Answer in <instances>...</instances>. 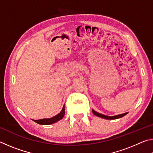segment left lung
<instances>
[{"label": "left lung", "mask_w": 153, "mask_h": 153, "mask_svg": "<svg viewBox=\"0 0 153 153\" xmlns=\"http://www.w3.org/2000/svg\"><path fill=\"white\" fill-rule=\"evenodd\" d=\"M92 112L94 113V115L98 116V117H102L103 119H106V120H116V119H119V118H121L123 117V116H125L126 115L128 114V113H123V114H120V115H115V116H107V115H102V114H100V113H98L97 112H96L95 111L92 110Z\"/></svg>", "instance_id": "8db88e82"}]
</instances>
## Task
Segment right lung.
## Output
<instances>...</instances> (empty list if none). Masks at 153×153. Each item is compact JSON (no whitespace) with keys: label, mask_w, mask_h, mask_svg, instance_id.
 Listing matches in <instances>:
<instances>
[{"label":"right lung","mask_w":153,"mask_h":153,"mask_svg":"<svg viewBox=\"0 0 153 153\" xmlns=\"http://www.w3.org/2000/svg\"><path fill=\"white\" fill-rule=\"evenodd\" d=\"M65 115V105L63 106V109L59 113L58 115H56L55 117L50 118V119H42V120H33L36 123L38 124H41V125H50V124H53L54 123L56 122V121L61 120L62 118L64 117Z\"/></svg>","instance_id":"add662e5"}]
</instances>
